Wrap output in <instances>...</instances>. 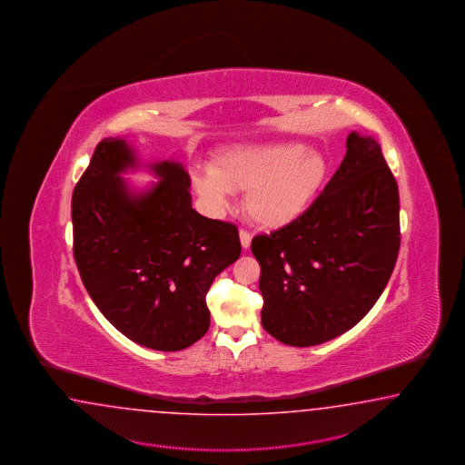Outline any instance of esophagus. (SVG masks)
Segmentation results:
<instances>
[{"instance_id": "1", "label": "esophagus", "mask_w": 465, "mask_h": 465, "mask_svg": "<svg viewBox=\"0 0 465 465\" xmlns=\"http://www.w3.org/2000/svg\"><path fill=\"white\" fill-rule=\"evenodd\" d=\"M238 237H240V243H242V247L247 250V248L250 247V243H252V235H250V232L242 228V230L238 232Z\"/></svg>"}]
</instances>
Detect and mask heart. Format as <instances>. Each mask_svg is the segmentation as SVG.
Here are the masks:
<instances>
[{
  "label": "heart",
  "instance_id": "heart-1",
  "mask_svg": "<svg viewBox=\"0 0 465 465\" xmlns=\"http://www.w3.org/2000/svg\"><path fill=\"white\" fill-rule=\"evenodd\" d=\"M329 160L295 142L240 144L213 168L196 170L193 186L213 210L228 207L232 192H247L245 210L257 225L280 228L302 217L329 178Z\"/></svg>",
  "mask_w": 465,
  "mask_h": 465
}]
</instances>
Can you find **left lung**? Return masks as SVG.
<instances>
[{"mask_svg": "<svg viewBox=\"0 0 465 465\" xmlns=\"http://www.w3.org/2000/svg\"><path fill=\"white\" fill-rule=\"evenodd\" d=\"M399 248L397 182L381 144L351 132L343 162L309 210L252 240L263 329L292 347L351 331L382 295Z\"/></svg>", "mask_w": 465, "mask_h": 465, "instance_id": "8db88e82", "label": "left lung"}]
</instances>
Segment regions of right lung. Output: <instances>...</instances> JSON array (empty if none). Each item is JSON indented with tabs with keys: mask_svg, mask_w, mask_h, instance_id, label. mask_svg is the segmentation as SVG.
Segmentation results:
<instances>
[{
	"mask_svg": "<svg viewBox=\"0 0 465 465\" xmlns=\"http://www.w3.org/2000/svg\"><path fill=\"white\" fill-rule=\"evenodd\" d=\"M138 166L122 138H104L73 190V255L83 285L114 329L153 351H183L210 327L207 292L242 252L233 223L192 208L190 176L172 160L134 193Z\"/></svg>",
	"mask_w": 465,
	"mask_h": 465,
	"instance_id": "obj_1",
	"label": "right lung"
}]
</instances>
